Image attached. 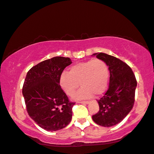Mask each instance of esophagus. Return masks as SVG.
<instances>
[{
	"label": "esophagus",
	"mask_w": 154,
	"mask_h": 154,
	"mask_svg": "<svg viewBox=\"0 0 154 154\" xmlns=\"http://www.w3.org/2000/svg\"><path fill=\"white\" fill-rule=\"evenodd\" d=\"M79 103H83V104H87V103H89V101H79Z\"/></svg>",
	"instance_id": "esophagus-1"
}]
</instances>
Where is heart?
I'll use <instances>...</instances> for the list:
<instances>
[{"mask_svg": "<svg viewBox=\"0 0 154 154\" xmlns=\"http://www.w3.org/2000/svg\"><path fill=\"white\" fill-rule=\"evenodd\" d=\"M109 68L105 61L100 58L77 63L69 67V72H63L59 79L60 87L67 95L72 96L79 86L82 89L76 94V98L101 96L107 88L109 80Z\"/></svg>", "mask_w": 154, "mask_h": 154, "instance_id": "b5f03b06", "label": "heart"}]
</instances>
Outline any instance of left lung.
<instances>
[{"instance_id":"1","label":"left lung","mask_w":154,"mask_h":154,"mask_svg":"<svg viewBox=\"0 0 154 154\" xmlns=\"http://www.w3.org/2000/svg\"><path fill=\"white\" fill-rule=\"evenodd\" d=\"M107 63L110 71L109 87L98 100L99 110L92 119L103 127H111L121 122L134 103L137 79L132 69L123 61L103 53H94Z\"/></svg>"}]
</instances>
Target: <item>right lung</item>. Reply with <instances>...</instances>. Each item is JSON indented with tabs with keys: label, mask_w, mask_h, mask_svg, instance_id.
<instances>
[{
	"label": "right lung",
	"mask_w": 154,
	"mask_h": 154,
	"mask_svg": "<svg viewBox=\"0 0 154 154\" xmlns=\"http://www.w3.org/2000/svg\"><path fill=\"white\" fill-rule=\"evenodd\" d=\"M72 63L69 58L56 56L32 67L24 79L22 94L31 118L47 131H57L70 122L75 102L69 101L60 87L63 71Z\"/></svg>",
	"instance_id": "obj_1"
}]
</instances>
